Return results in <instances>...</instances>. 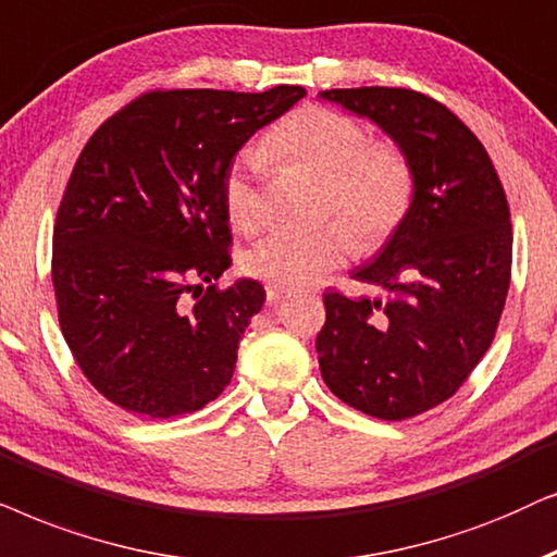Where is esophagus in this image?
<instances>
[{"mask_svg": "<svg viewBox=\"0 0 557 557\" xmlns=\"http://www.w3.org/2000/svg\"><path fill=\"white\" fill-rule=\"evenodd\" d=\"M287 295H290V287L274 285V283L267 285V302H270V306H274V302H280L283 298H287Z\"/></svg>", "mask_w": 557, "mask_h": 557, "instance_id": "34e87169", "label": "esophagus"}]
</instances>
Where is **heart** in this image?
I'll use <instances>...</instances> for the list:
<instances>
[{
    "label": "heart",
    "mask_w": 557,
    "mask_h": 557,
    "mask_svg": "<svg viewBox=\"0 0 557 557\" xmlns=\"http://www.w3.org/2000/svg\"><path fill=\"white\" fill-rule=\"evenodd\" d=\"M264 154L323 177V206L336 211L356 247L374 249L389 239L412 206L414 173L405 150L389 139L369 143L354 116L329 107H302L262 139ZM228 224L242 234L262 228V190L247 160L232 162L221 183ZM351 239L341 224L313 232L274 228L244 255V270L267 283L298 287L344 262Z\"/></svg>",
    "instance_id": "obj_1"
}]
</instances>
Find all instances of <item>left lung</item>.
Masks as SVG:
<instances>
[{"label": "left lung", "instance_id": "left-lung-1", "mask_svg": "<svg viewBox=\"0 0 557 557\" xmlns=\"http://www.w3.org/2000/svg\"><path fill=\"white\" fill-rule=\"evenodd\" d=\"M321 99L403 147L414 193L397 232L351 272L387 298L323 295L318 364L354 410L414 418L454 397L492 346L511 270L507 196L484 145L430 96L364 86L331 88Z\"/></svg>", "mask_w": 557, "mask_h": 557}]
</instances>
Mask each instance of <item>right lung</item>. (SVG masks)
Wrapping results in <instances>:
<instances>
[{
    "label": "right lung",
    "mask_w": 557,
    "mask_h": 557,
    "mask_svg": "<svg viewBox=\"0 0 557 557\" xmlns=\"http://www.w3.org/2000/svg\"><path fill=\"white\" fill-rule=\"evenodd\" d=\"M306 96L150 91L109 116L65 185L53 232L58 321L109 403L168 420L216 399L264 287L232 267L221 183L257 129Z\"/></svg>",
    "instance_id": "right-lung-1"
}]
</instances>
